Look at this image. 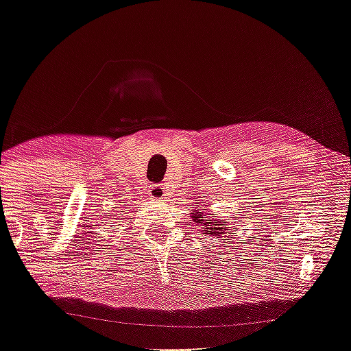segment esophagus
<instances>
[{
  "mask_svg": "<svg viewBox=\"0 0 351 351\" xmlns=\"http://www.w3.org/2000/svg\"><path fill=\"white\" fill-rule=\"evenodd\" d=\"M148 193L151 195V198H154V200H159V202H164L169 198L170 195V189L167 184H154L149 187Z\"/></svg>",
  "mask_w": 351,
  "mask_h": 351,
  "instance_id": "obj_1",
  "label": "esophagus"
}]
</instances>
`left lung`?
Segmentation results:
<instances>
[{
  "mask_svg": "<svg viewBox=\"0 0 351 351\" xmlns=\"http://www.w3.org/2000/svg\"><path fill=\"white\" fill-rule=\"evenodd\" d=\"M202 205H205V202L193 203L195 209H191L192 221L200 223L202 232L205 234H209V237H213V238H221L222 234H226L228 227H223L221 219H216L217 216H214V214H208L206 211H203V209H198V208H202ZM205 206H208V205H205ZM209 217H211L212 219H209Z\"/></svg>",
  "mask_w": 351,
  "mask_h": 351,
  "instance_id": "obj_1",
  "label": "left lung"
}]
</instances>
